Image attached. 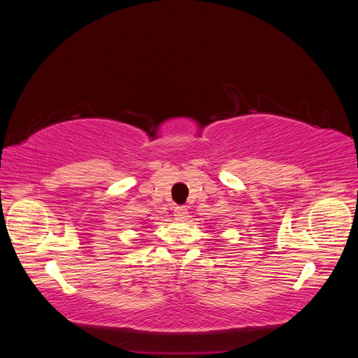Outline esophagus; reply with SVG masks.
<instances>
[{
  "label": "esophagus",
  "instance_id": "1",
  "mask_svg": "<svg viewBox=\"0 0 358 358\" xmlns=\"http://www.w3.org/2000/svg\"><path fill=\"white\" fill-rule=\"evenodd\" d=\"M188 216V210H187V208L185 206H176L175 208V218L176 220H185Z\"/></svg>",
  "mask_w": 358,
  "mask_h": 358
}]
</instances>
